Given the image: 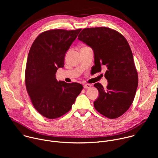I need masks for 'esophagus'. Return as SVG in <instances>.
<instances>
[{"mask_svg":"<svg viewBox=\"0 0 158 158\" xmlns=\"http://www.w3.org/2000/svg\"><path fill=\"white\" fill-rule=\"evenodd\" d=\"M83 87H84V89H88V88H90L91 87V85L89 84H85L83 85Z\"/></svg>","mask_w":158,"mask_h":158,"instance_id":"esophagus-1","label":"esophagus"}]
</instances>
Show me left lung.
I'll list each match as a JSON object with an SVG mask.
<instances>
[{
    "label": "left lung",
    "mask_w": 158,
    "mask_h": 158,
    "mask_svg": "<svg viewBox=\"0 0 158 158\" xmlns=\"http://www.w3.org/2000/svg\"><path fill=\"white\" fill-rule=\"evenodd\" d=\"M78 39L93 50L94 73L101 72L102 67L106 69V87L99 82L94 84L99 93L94 102L95 109L109 119L120 117L132 104L138 85V73L127 40L106 27L84 29Z\"/></svg>",
    "instance_id": "8db88e82"
}]
</instances>
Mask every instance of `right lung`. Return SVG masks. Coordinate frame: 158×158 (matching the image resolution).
Here are the masks:
<instances>
[{"mask_svg": "<svg viewBox=\"0 0 158 158\" xmlns=\"http://www.w3.org/2000/svg\"><path fill=\"white\" fill-rule=\"evenodd\" d=\"M81 29H54L37 36L30 49L26 68V86L31 102L43 116L59 118L69 112L83 86L57 81L56 73Z\"/></svg>", "mask_w": 158, "mask_h": 158, "instance_id": "1", "label": "right lung"}]
</instances>
